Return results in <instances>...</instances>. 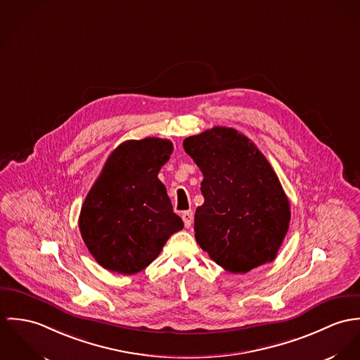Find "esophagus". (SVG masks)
<instances>
[{"label":"esophagus","mask_w":360,"mask_h":360,"mask_svg":"<svg viewBox=\"0 0 360 360\" xmlns=\"http://www.w3.org/2000/svg\"><path fill=\"white\" fill-rule=\"evenodd\" d=\"M182 219H184V224H185V228H191L192 226V222H193V211H184L182 212Z\"/></svg>","instance_id":"1"}]
</instances>
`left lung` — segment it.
Returning a JSON list of instances; mask_svg holds the SVG:
<instances>
[{
    "mask_svg": "<svg viewBox=\"0 0 360 360\" xmlns=\"http://www.w3.org/2000/svg\"><path fill=\"white\" fill-rule=\"evenodd\" d=\"M184 149L204 176V202L195 214L200 247L232 274H247L274 261L291 212L279 178L261 150L228 127L188 136Z\"/></svg>",
    "mask_w": 360,
    "mask_h": 360,
    "instance_id": "8db88e82",
    "label": "left lung"
}]
</instances>
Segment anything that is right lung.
I'll return each mask as SVG.
<instances>
[{
	"label": "right lung",
	"instance_id": "add662e5",
	"mask_svg": "<svg viewBox=\"0 0 360 360\" xmlns=\"http://www.w3.org/2000/svg\"><path fill=\"white\" fill-rule=\"evenodd\" d=\"M172 149V142L160 138L122 142L88 192L79 218L81 238L105 269L141 272L184 228L158 178Z\"/></svg>",
	"mask_w": 360,
	"mask_h": 360
}]
</instances>
